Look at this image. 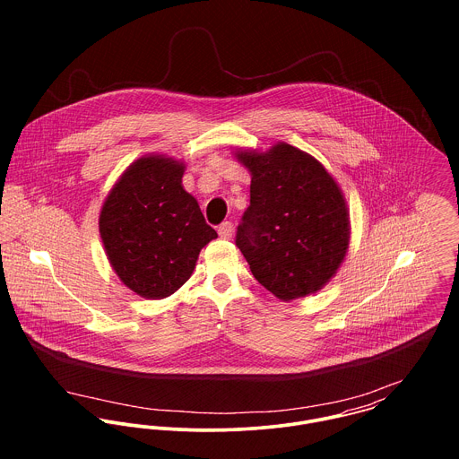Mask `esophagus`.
<instances>
[{
  "mask_svg": "<svg viewBox=\"0 0 459 459\" xmlns=\"http://www.w3.org/2000/svg\"><path fill=\"white\" fill-rule=\"evenodd\" d=\"M219 237L224 240H230L233 237V224L230 221H226L219 226Z\"/></svg>",
  "mask_w": 459,
  "mask_h": 459,
  "instance_id": "34e87169",
  "label": "esophagus"
}]
</instances>
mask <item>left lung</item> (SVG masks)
Listing matches in <instances>:
<instances>
[{"label":"left lung","instance_id":"8db88e82","mask_svg":"<svg viewBox=\"0 0 459 459\" xmlns=\"http://www.w3.org/2000/svg\"><path fill=\"white\" fill-rule=\"evenodd\" d=\"M235 157L251 173L237 246L253 275L284 302L316 293L350 246L341 187L320 160L282 141L266 152L237 148Z\"/></svg>","mask_w":459,"mask_h":459}]
</instances>
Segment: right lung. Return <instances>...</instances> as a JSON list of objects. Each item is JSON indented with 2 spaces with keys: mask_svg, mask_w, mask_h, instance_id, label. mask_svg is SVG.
<instances>
[{
  "mask_svg": "<svg viewBox=\"0 0 459 459\" xmlns=\"http://www.w3.org/2000/svg\"><path fill=\"white\" fill-rule=\"evenodd\" d=\"M186 164L143 155L106 197L99 231L120 281L143 299L173 295L196 268L199 251L217 233L204 222L196 197L182 186Z\"/></svg>",
  "mask_w": 459,
  "mask_h": 459,
  "instance_id": "1",
  "label": "right lung"
}]
</instances>
